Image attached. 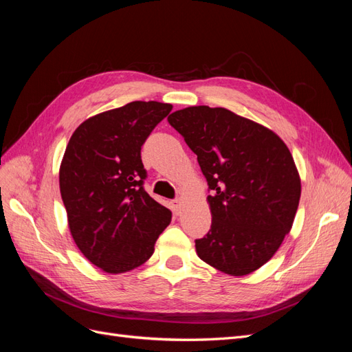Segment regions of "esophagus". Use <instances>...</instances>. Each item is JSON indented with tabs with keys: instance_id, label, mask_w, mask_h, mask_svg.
Instances as JSON below:
<instances>
[{
	"instance_id": "esophagus-1",
	"label": "esophagus",
	"mask_w": 352,
	"mask_h": 352,
	"mask_svg": "<svg viewBox=\"0 0 352 352\" xmlns=\"http://www.w3.org/2000/svg\"><path fill=\"white\" fill-rule=\"evenodd\" d=\"M172 208H173V211L176 212V214H179L180 208H182V199H175V201H172Z\"/></svg>"
}]
</instances>
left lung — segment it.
Here are the masks:
<instances>
[{
    "mask_svg": "<svg viewBox=\"0 0 352 352\" xmlns=\"http://www.w3.org/2000/svg\"><path fill=\"white\" fill-rule=\"evenodd\" d=\"M167 120L197 154L211 190V229L195 241L198 257L230 276L260 269L289 233L300 204L289 148L269 127L228 109L197 105Z\"/></svg>",
    "mask_w": 352,
    "mask_h": 352,
    "instance_id": "left-lung-1",
    "label": "left lung"
}]
</instances>
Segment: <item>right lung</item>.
Instances as JSON below:
<instances>
[{"label":"right lung","mask_w":352,"mask_h":352,"mask_svg":"<svg viewBox=\"0 0 352 352\" xmlns=\"http://www.w3.org/2000/svg\"><path fill=\"white\" fill-rule=\"evenodd\" d=\"M173 105L133 101L92 116L73 132L60 164V192L74 243L110 274L140 267L172 220L146 194L141 146Z\"/></svg>","instance_id":"add662e5"}]
</instances>
